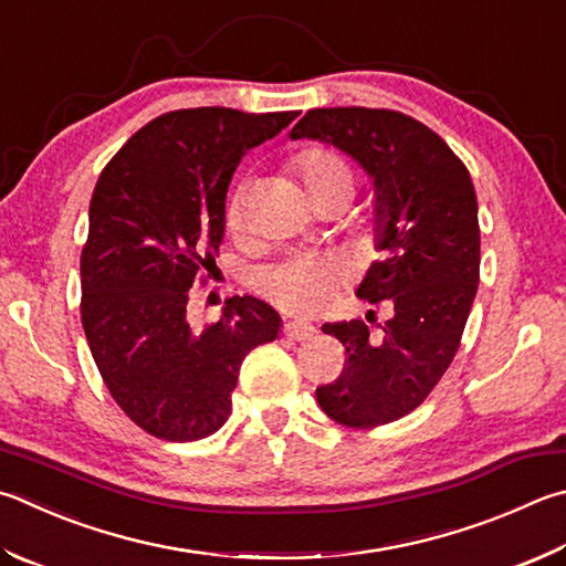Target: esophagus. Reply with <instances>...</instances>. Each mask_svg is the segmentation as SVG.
Segmentation results:
<instances>
[{"label":"esophagus","mask_w":566,"mask_h":566,"mask_svg":"<svg viewBox=\"0 0 566 566\" xmlns=\"http://www.w3.org/2000/svg\"><path fill=\"white\" fill-rule=\"evenodd\" d=\"M316 334V326L310 322H302V318H294V322L284 324V336L292 338V342H306Z\"/></svg>","instance_id":"obj_1"}]
</instances>
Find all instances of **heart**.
<instances>
[{"instance_id": "obj_1", "label": "heart", "mask_w": 566, "mask_h": 566, "mask_svg": "<svg viewBox=\"0 0 566 566\" xmlns=\"http://www.w3.org/2000/svg\"><path fill=\"white\" fill-rule=\"evenodd\" d=\"M294 170L300 176L306 198L314 202L328 200V198H346L352 202L356 190L354 170L348 166L346 158L328 148H310L302 150L294 158ZM228 228L232 232H240L244 228V195L238 190L228 202V212H224ZM338 274L328 262L314 260H296L290 264L276 266V270L266 272L262 276V290L286 312L306 314L322 306L328 296L336 292Z\"/></svg>"}]
</instances>
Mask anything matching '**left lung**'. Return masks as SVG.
I'll list each match as a JSON object with an SVG mask.
<instances>
[{
    "label": "left lung",
    "mask_w": 566,
    "mask_h": 566,
    "mask_svg": "<svg viewBox=\"0 0 566 566\" xmlns=\"http://www.w3.org/2000/svg\"><path fill=\"white\" fill-rule=\"evenodd\" d=\"M290 138L334 146L374 182V250L384 256L356 296L394 312L381 336L364 322L322 326L348 364L316 400L348 428L390 423L423 403L458 352L480 280L475 188L443 138L396 111L314 108Z\"/></svg>",
    "instance_id": "1"
}]
</instances>
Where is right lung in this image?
Listing matches in <instances>:
<instances>
[{
	"label": "right lung",
	"mask_w": 566,
	"mask_h": 566,
	"mask_svg": "<svg viewBox=\"0 0 566 566\" xmlns=\"http://www.w3.org/2000/svg\"><path fill=\"white\" fill-rule=\"evenodd\" d=\"M300 116L234 108L172 111L150 120L101 172L81 252V322L111 396L146 433L188 443L230 416L254 346L282 316L232 296L218 324L188 322V290L224 238L230 180L250 148Z\"/></svg>",
	"instance_id": "obj_1"
}]
</instances>
